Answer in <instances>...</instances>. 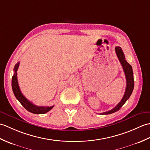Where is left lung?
<instances>
[{
	"mask_svg": "<svg viewBox=\"0 0 150 150\" xmlns=\"http://www.w3.org/2000/svg\"><path fill=\"white\" fill-rule=\"evenodd\" d=\"M115 52L117 54V56L119 59V61L122 66V68L124 70V72L125 73L126 79V88L125 90V93H124V96L120 100V103L118 104L117 106L115 107L113 109L111 110L110 111H106V112L100 113L101 115H108L116 112V111H119L120 108L122 107L123 105L125 104L127 100L128 99L129 97L133 92V88H134V79H133V73L132 66L126 61L125 59V56L122 52V48L119 46L115 47Z\"/></svg>",
	"mask_w": 150,
	"mask_h": 150,
	"instance_id": "8db88e82",
	"label": "left lung"
}]
</instances>
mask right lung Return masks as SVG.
<instances>
[{"label":"right lung","instance_id":"1","mask_svg":"<svg viewBox=\"0 0 150 150\" xmlns=\"http://www.w3.org/2000/svg\"><path fill=\"white\" fill-rule=\"evenodd\" d=\"M19 64L20 62H18L14 67V75L12 77V81H11V86H12V90L13 91V93L15 95V97L20 102V103L22 104L25 109L28 110L30 112L35 113V114H44L47 112H48L50 110H51L53 108L52 106H38L36 105L33 104L32 103L28 100L27 98L25 97L22 93H21L20 88L18 84L17 81V69L18 68Z\"/></svg>","mask_w":150,"mask_h":150}]
</instances>
